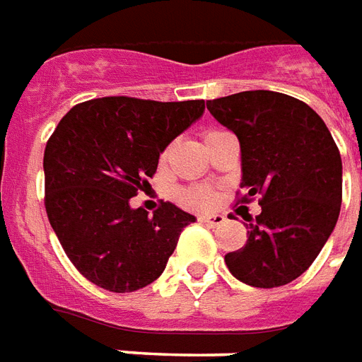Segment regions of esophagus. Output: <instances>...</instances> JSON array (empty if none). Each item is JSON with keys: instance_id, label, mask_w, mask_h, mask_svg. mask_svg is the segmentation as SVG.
Returning <instances> with one entry per match:
<instances>
[{"instance_id": "obj_1", "label": "esophagus", "mask_w": 362, "mask_h": 362, "mask_svg": "<svg viewBox=\"0 0 362 362\" xmlns=\"http://www.w3.org/2000/svg\"><path fill=\"white\" fill-rule=\"evenodd\" d=\"M199 221L205 222L207 226L211 228H216V226H222L224 222H226V216L224 215H205V216H199Z\"/></svg>"}]
</instances>
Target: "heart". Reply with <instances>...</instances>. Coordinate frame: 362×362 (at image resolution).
Wrapping results in <instances>:
<instances>
[{"mask_svg":"<svg viewBox=\"0 0 362 362\" xmlns=\"http://www.w3.org/2000/svg\"><path fill=\"white\" fill-rule=\"evenodd\" d=\"M165 157H167V151H163L160 159H165ZM178 199H180L184 205H188V207L207 209L213 205V202H215V194L209 188H199V186H197V188L180 189Z\"/></svg>","mask_w":362,"mask_h":362,"instance_id":"b5f03b06","label":"heart"}]
</instances>
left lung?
I'll return each mask as SVG.
<instances>
[{"instance_id":"obj_1","label":"left lung","mask_w":362,"mask_h":362,"mask_svg":"<svg viewBox=\"0 0 362 362\" xmlns=\"http://www.w3.org/2000/svg\"><path fill=\"white\" fill-rule=\"evenodd\" d=\"M207 109L240 140L242 202L261 197V215L247 218V242L224 257L226 267L255 288L290 284L313 264L338 222V146L324 120L286 93L240 92L211 99Z\"/></svg>"}]
</instances>
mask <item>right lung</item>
<instances>
[{
    "label": "right lung",
    "instance_id": "right-lung-1",
    "mask_svg": "<svg viewBox=\"0 0 362 362\" xmlns=\"http://www.w3.org/2000/svg\"><path fill=\"white\" fill-rule=\"evenodd\" d=\"M203 111V99L117 95L78 103L61 119L44 153L45 211L66 257L92 284L127 293L163 274L195 216L168 202L149 216L130 199Z\"/></svg>",
    "mask_w": 362,
    "mask_h": 362
}]
</instances>
